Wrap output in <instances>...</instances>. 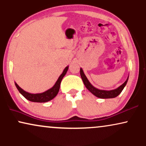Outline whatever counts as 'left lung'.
I'll list each match as a JSON object with an SVG mask.
<instances>
[{
  "label": "left lung",
  "instance_id": "8db88e82",
  "mask_svg": "<svg viewBox=\"0 0 146 146\" xmlns=\"http://www.w3.org/2000/svg\"><path fill=\"white\" fill-rule=\"evenodd\" d=\"M80 75L81 77V79L83 81L85 86L86 87V88L92 93L93 95H94L95 96H96L97 98H102V99H110V98H114L119 96L121 93V92L123 91V89L125 86L127 84V82L129 79V76L127 77L126 81L124 82L121 85H120L119 87H117V89H113V90H102V89H99L94 86H93L91 85V83L89 82L88 79L87 78V77L85 76L84 72H83L82 68H80Z\"/></svg>",
  "mask_w": 146,
  "mask_h": 146
}]
</instances>
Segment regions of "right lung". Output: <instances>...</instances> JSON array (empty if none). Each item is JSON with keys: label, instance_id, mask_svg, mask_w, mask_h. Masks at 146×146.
Here are the masks:
<instances>
[{"label": "right lung", "instance_id": "obj_1", "mask_svg": "<svg viewBox=\"0 0 146 146\" xmlns=\"http://www.w3.org/2000/svg\"><path fill=\"white\" fill-rule=\"evenodd\" d=\"M68 69H69V66H67L64 69L63 73H62V74L58 78L57 81H56L55 84L53 85V87H51V88L48 89L46 91H44V92L40 93H31L23 90L22 88H21L19 86L17 83L15 82V85H16L17 89H18L21 94L24 96L27 100L30 101V102L37 103H44L49 102V101L53 100V98H55L56 96L57 95V93L59 91L60 85H61L62 79H63V77L67 73Z\"/></svg>", "mask_w": 146, "mask_h": 146}]
</instances>
